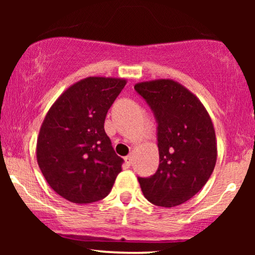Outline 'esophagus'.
Here are the masks:
<instances>
[{
  "label": "esophagus",
  "instance_id": "esophagus-1",
  "mask_svg": "<svg viewBox=\"0 0 255 255\" xmlns=\"http://www.w3.org/2000/svg\"><path fill=\"white\" fill-rule=\"evenodd\" d=\"M132 155H128V156H125V162H127V165L128 166H131L132 165Z\"/></svg>",
  "mask_w": 255,
  "mask_h": 255
}]
</instances>
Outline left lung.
Returning <instances> with one entry per match:
<instances>
[{
    "instance_id": "obj_1",
    "label": "left lung",
    "mask_w": 255,
    "mask_h": 255,
    "mask_svg": "<svg viewBox=\"0 0 255 255\" xmlns=\"http://www.w3.org/2000/svg\"><path fill=\"white\" fill-rule=\"evenodd\" d=\"M134 89L158 121L159 168L138 177L146 200L163 208L195 196L214 172L217 140L210 115L200 99L172 79L138 82Z\"/></svg>"
}]
</instances>
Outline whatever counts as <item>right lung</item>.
<instances>
[{
  "label": "right lung",
  "mask_w": 255,
  "mask_h": 255,
  "mask_svg": "<svg viewBox=\"0 0 255 255\" xmlns=\"http://www.w3.org/2000/svg\"><path fill=\"white\" fill-rule=\"evenodd\" d=\"M128 80L89 76L69 86L52 104L37 139L38 166L58 195L86 204L108 196L122 172L104 131L108 110Z\"/></svg>",
  "instance_id": "1"
}]
</instances>
